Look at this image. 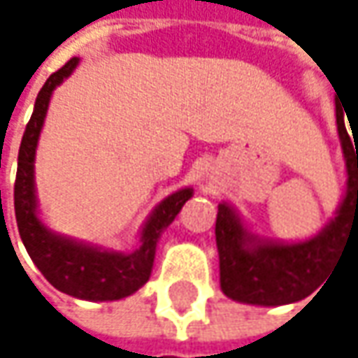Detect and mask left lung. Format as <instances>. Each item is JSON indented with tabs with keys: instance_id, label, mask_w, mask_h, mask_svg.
Wrapping results in <instances>:
<instances>
[{
	"instance_id": "left-lung-1",
	"label": "left lung",
	"mask_w": 358,
	"mask_h": 358,
	"mask_svg": "<svg viewBox=\"0 0 358 358\" xmlns=\"http://www.w3.org/2000/svg\"><path fill=\"white\" fill-rule=\"evenodd\" d=\"M337 134L345 159V193L335 217L303 241H280L254 234L229 201L218 203L217 250L220 289L250 306H287L311 296L337 264L347 241L358 238V128H345V114L335 102Z\"/></svg>"
}]
</instances>
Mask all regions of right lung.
Instances as JSON below:
<instances>
[{"label": "right lung", "mask_w": 358, "mask_h": 358, "mask_svg": "<svg viewBox=\"0 0 358 358\" xmlns=\"http://www.w3.org/2000/svg\"><path fill=\"white\" fill-rule=\"evenodd\" d=\"M78 62L80 59L74 57L61 71L50 74L35 100L33 116L25 128L17 157L13 193L17 229L31 260L52 287L76 299L116 301L136 294L150 280L157 242L163 230L173 222L185 203L193 196V187H183L155 205L141 224L140 241L131 252L76 241L73 236L50 230L45 224L35 187V155L52 92L73 74Z\"/></svg>", "instance_id": "1"}]
</instances>
